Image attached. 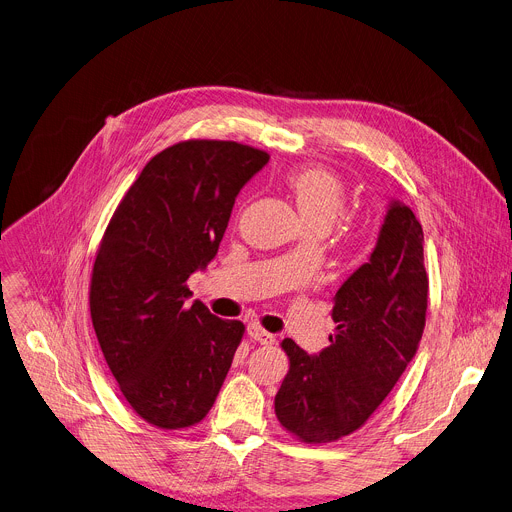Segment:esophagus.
<instances>
[{"label": "esophagus", "instance_id": "1", "mask_svg": "<svg viewBox=\"0 0 512 512\" xmlns=\"http://www.w3.org/2000/svg\"><path fill=\"white\" fill-rule=\"evenodd\" d=\"M247 333H249V337L253 339V341H257V343H261V345H271L273 341H275V337L271 335V333H267V331H263L259 324H249L247 327Z\"/></svg>", "mask_w": 512, "mask_h": 512}]
</instances>
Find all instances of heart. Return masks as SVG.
<instances>
[{
  "label": "heart",
  "instance_id": "heart-1",
  "mask_svg": "<svg viewBox=\"0 0 512 512\" xmlns=\"http://www.w3.org/2000/svg\"><path fill=\"white\" fill-rule=\"evenodd\" d=\"M286 183L306 226L331 228L345 206V188L341 179L322 167L294 169Z\"/></svg>",
  "mask_w": 512,
  "mask_h": 512
}]
</instances>
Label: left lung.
<instances>
[{
	"instance_id": "8db88e82",
	"label": "left lung",
	"mask_w": 512,
	"mask_h": 512,
	"mask_svg": "<svg viewBox=\"0 0 512 512\" xmlns=\"http://www.w3.org/2000/svg\"><path fill=\"white\" fill-rule=\"evenodd\" d=\"M423 243L414 212L390 200L367 263L335 294L331 345L308 355L292 339L282 343L290 371L275 414L302 441L331 443L359 429L416 355L429 296Z\"/></svg>"
}]
</instances>
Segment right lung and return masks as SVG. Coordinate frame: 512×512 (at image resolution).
Returning <instances> with one entry per match:
<instances>
[{"label":"right lung","instance_id":"add662e5","mask_svg":"<svg viewBox=\"0 0 512 512\" xmlns=\"http://www.w3.org/2000/svg\"><path fill=\"white\" fill-rule=\"evenodd\" d=\"M269 155L228 141H185L155 155L116 208L89 290L91 322L128 404L183 429L212 408L243 339L185 286L216 257L235 198Z\"/></svg>","mask_w":512,"mask_h":512}]
</instances>
